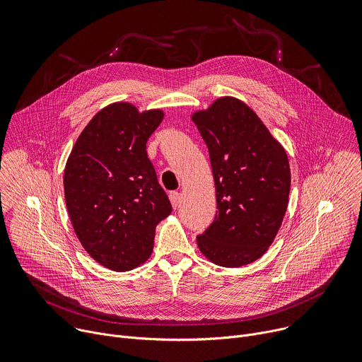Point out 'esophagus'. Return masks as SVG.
Wrapping results in <instances>:
<instances>
[{
	"instance_id": "34e87169",
	"label": "esophagus",
	"mask_w": 362,
	"mask_h": 362,
	"mask_svg": "<svg viewBox=\"0 0 362 362\" xmlns=\"http://www.w3.org/2000/svg\"><path fill=\"white\" fill-rule=\"evenodd\" d=\"M169 197H170V202H172V206L176 209L179 206V202H180V196L177 192H170L169 193Z\"/></svg>"
}]
</instances>
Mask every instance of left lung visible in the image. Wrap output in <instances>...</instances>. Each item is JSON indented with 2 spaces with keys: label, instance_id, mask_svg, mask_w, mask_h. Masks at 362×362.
<instances>
[{
  "label": "left lung",
  "instance_id": "1",
  "mask_svg": "<svg viewBox=\"0 0 362 362\" xmlns=\"http://www.w3.org/2000/svg\"><path fill=\"white\" fill-rule=\"evenodd\" d=\"M192 120L209 150L218 204L197 246L216 265H247L268 250L282 225L291 190L286 151L235 97L218 98Z\"/></svg>",
  "mask_w": 362,
  "mask_h": 362
}]
</instances>
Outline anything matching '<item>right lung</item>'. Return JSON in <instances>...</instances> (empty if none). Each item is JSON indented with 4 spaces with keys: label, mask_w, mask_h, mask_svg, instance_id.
Masks as SVG:
<instances>
[{
    "label": "right lung",
    "mask_w": 362,
    "mask_h": 362,
    "mask_svg": "<svg viewBox=\"0 0 362 362\" xmlns=\"http://www.w3.org/2000/svg\"><path fill=\"white\" fill-rule=\"evenodd\" d=\"M162 120V110L113 103L84 127L66 163L74 232L94 261L116 272L147 261L158 223L172 212L146 151Z\"/></svg>",
    "instance_id": "add662e5"
}]
</instances>
